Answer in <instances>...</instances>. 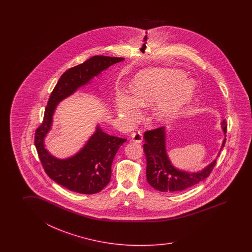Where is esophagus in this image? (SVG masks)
Instances as JSON below:
<instances>
[{"mask_svg":"<svg viewBox=\"0 0 252 252\" xmlns=\"http://www.w3.org/2000/svg\"><path fill=\"white\" fill-rule=\"evenodd\" d=\"M131 139H132L134 142L140 143L142 141V139H143V137H142L141 132L138 131V132H133V133L131 134Z\"/></svg>","mask_w":252,"mask_h":252,"instance_id":"1","label":"esophagus"}]
</instances>
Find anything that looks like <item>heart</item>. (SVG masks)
<instances>
[{
	"instance_id": "b5f03b06",
	"label": "heart",
	"mask_w": 252,
	"mask_h": 252,
	"mask_svg": "<svg viewBox=\"0 0 252 252\" xmlns=\"http://www.w3.org/2000/svg\"><path fill=\"white\" fill-rule=\"evenodd\" d=\"M132 94L119 91L115 102L119 115L126 124H132L139 116V105L153 102V115L159 123L175 118L193 94L194 86L179 70L150 68L139 72L134 78Z\"/></svg>"
}]
</instances>
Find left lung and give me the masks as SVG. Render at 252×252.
<instances>
[{"instance_id":"left-lung-1","label":"left lung","mask_w":252,"mask_h":252,"mask_svg":"<svg viewBox=\"0 0 252 252\" xmlns=\"http://www.w3.org/2000/svg\"><path fill=\"white\" fill-rule=\"evenodd\" d=\"M221 128L226 133L227 124L225 121L221 123ZM144 139L143 149L147 158V180L152 188L160 192L176 193L193 187L209 177L216 164V159H214L198 172L184 171L175 167L166 153L165 127L146 131ZM225 141L226 139L222 141L220 152L224 147Z\"/></svg>"}]
</instances>
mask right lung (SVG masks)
<instances>
[{"mask_svg": "<svg viewBox=\"0 0 252 252\" xmlns=\"http://www.w3.org/2000/svg\"><path fill=\"white\" fill-rule=\"evenodd\" d=\"M124 60V58L94 56L83 64L66 70L50 94L42 124L35 132V146L48 177L70 191L84 194L102 191L110 182L113 158L127 139L105 133L97 125L94 133L75 155L58 158L48 152L44 141L51 129L55 110L59 102L89 84L103 70Z\"/></svg>", "mask_w": 252, "mask_h": 252, "instance_id": "1", "label": "right lung"}]
</instances>
